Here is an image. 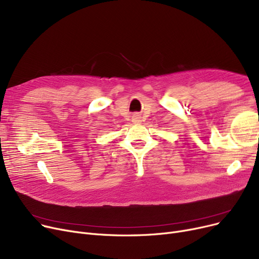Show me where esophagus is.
I'll return each mask as SVG.
<instances>
[{"mask_svg": "<svg viewBox=\"0 0 259 259\" xmlns=\"http://www.w3.org/2000/svg\"><path fill=\"white\" fill-rule=\"evenodd\" d=\"M140 119H141V117H140L139 115H137V114L133 116V122H134V123H138V122H140V121H141Z\"/></svg>", "mask_w": 259, "mask_h": 259, "instance_id": "obj_1", "label": "esophagus"}]
</instances>
